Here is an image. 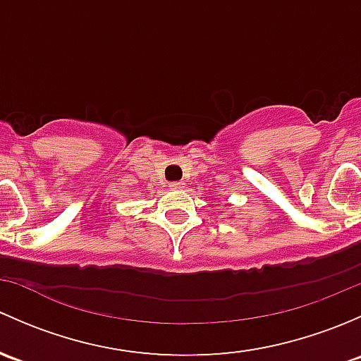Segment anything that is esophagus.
Listing matches in <instances>:
<instances>
[{"label": "esophagus", "instance_id": "34e87169", "mask_svg": "<svg viewBox=\"0 0 361 361\" xmlns=\"http://www.w3.org/2000/svg\"><path fill=\"white\" fill-rule=\"evenodd\" d=\"M183 185L185 183H181V181H174V183H171L169 187L173 188V190H178V188H181V187H183Z\"/></svg>", "mask_w": 361, "mask_h": 361}]
</instances>
